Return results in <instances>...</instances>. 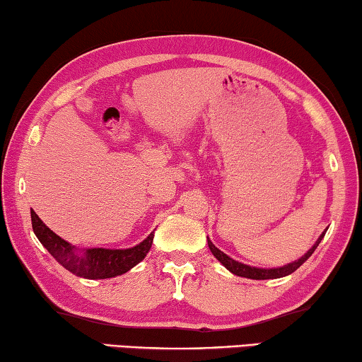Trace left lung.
Here are the masks:
<instances>
[{"label":"left lung","instance_id":"obj_1","mask_svg":"<svg viewBox=\"0 0 362 362\" xmlns=\"http://www.w3.org/2000/svg\"><path fill=\"white\" fill-rule=\"evenodd\" d=\"M326 232L321 233V237L318 238V242L313 245L312 250H308V252L305 256H302L299 261H296L293 264H288L284 265V267L280 269H256V267H250V265H245L242 262H237L233 261L232 257H229L227 255H224L223 251H219L216 246H214L210 240H208V246H210V250L213 252V256L218 259V261L224 265L227 270H230L233 275H238V276H245V278H251V280H270V278H281V276H286L291 275L293 272H296L297 269L300 267V265L307 261V259L313 255L315 250L318 248L320 242L325 237Z\"/></svg>","mask_w":362,"mask_h":362}]
</instances>
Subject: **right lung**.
Instances as JSON below:
<instances>
[{"label": "right lung", "instance_id": "obj_1", "mask_svg": "<svg viewBox=\"0 0 362 362\" xmlns=\"http://www.w3.org/2000/svg\"><path fill=\"white\" fill-rule=\"evenodd\" d=\"M31 226L37 240L62 267L87 280H103V278H112L129 272L148 255L152 238H154V232H152L141 243L129 250L93 248L87 250L84 256H78L74 255L73 246L50 230L35 211H31Z\"/></svg>", "mask_w": 362, "mask_h": 362}]
</instances>
